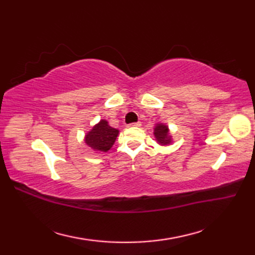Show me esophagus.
I'll list each match as a JSON object with an SVG mask.
<instances>
[{"instance_id":"esophagus-1","label":"esophagus","mask_w":255,"mask_h":255,"mask_svg":"<svg viewBox=\"0 0 255 255\" xmlns=\"http://www.w3.org/2000/svg\"><path fill=\"white\" fill-rule=\"evenodd\" d=\"M141 126V123L138 122V123H132V124H129L128 127H140Z\"/></svg>"}]
</instances>
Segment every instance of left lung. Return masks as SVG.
<instances>
[{
	"instance_id": "obj_1",
	"label": "left lung",
	"mask_w": 255,
	"mask_h": 255,
	"mask_svg": "<svg viewBox=\"0 0 255 255\" xmlns=\"http://www.w3.org/2000/svg\"><path fill=\"white\" fill-rule=\"evenodd\" d=\"M153 134L155 137L156 142L160 145H169L172 143V136L170 133V129L167 125L163 123L155 124L153 129Z\"/></svg>"
}]
</instances>
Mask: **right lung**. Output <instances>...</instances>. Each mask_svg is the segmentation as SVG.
Returning a JSON list of instances; mask_svg holds the SVG:
<instances>
[{
	"label": "right lung",
	"instance_id": "right-lung-1",
	"mask_svg": "<svg viewBox=\"0 0 255 255\" xmlns=\"http://www.w3.org/2000/svg\"><path fill=\"white\" fill-rule=\"evenodd\" d=\"M118 133V129L111 127L107 121L102 119L100 123L92 127L89 132H86L84 141L88 147L93 149L96 152H107L115 143Z\"/></svg>",
	"mask_w": 255,
	"mask_h": 255
}]
</instances>
